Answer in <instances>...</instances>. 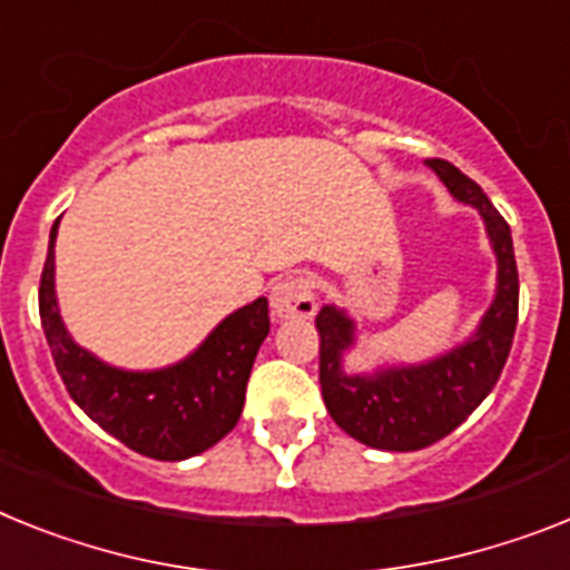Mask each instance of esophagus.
Instances as JSON below:
<instances>
[{"label": "esophagus", "instance_id": "34e87169", "mask_svg": "<svg viewBox=\"0 0 570 570\" xmlns=\"http://www.w3.org/2000/svg\"><path fill=\"white\" fill-rule=\"evenodd\" d=\"M272 313L277 318H313L318 309V298H315V286L309 277L304 275H289L284 281H277L272 286Z\"/></svg>", "mask_w": 570, "mask_h": 570}]
</instances>
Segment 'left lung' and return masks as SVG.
<instances>
[{"label":"left lung","mask_w":570,"mask_h":570,"mask_svg":"<svg viewBox=\"0 0 570 570\" xmlns=\"http://www.w3.org/2000/svg\"><path fill=\"white\" fill-rule=\"evenodd\" d=\"M458 203L472 205L484 219L492 255L499 263L495 298L481 315L475 333L452 351L417 365H382L371 374H347L344 353L356 344V322L336 304L315 315L322 336L318 380L330 417L342 432L382 452H414L438 443L470 417L495 389L519 318V272L513 237L481 185L443 159H429Z\"/></svg>","instance_id":"obj_1"}]
</instances>
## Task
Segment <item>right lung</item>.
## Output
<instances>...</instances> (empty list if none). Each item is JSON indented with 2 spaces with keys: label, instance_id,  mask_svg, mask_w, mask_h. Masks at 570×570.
I'll list each match as a JSON object with an SVG mask.
<instances>
[{
  "label": "right lung",
  "instance_id": "add662e5",
  "mask_svg": "<svg viewBox=\"0 0 570 570\" xmlns=\"http://www.w3.org/2000/svg\"><path fill=\"white\" fill-rule=\"evenodd\" d=\"M55 240L57 223L40 277V318L71 400L104 432L156 461H185L226 438L240 420L248 374L269 336V301L234 309L176 365L124 371L69 336L55 293Z\"/></svg>",
  "mask_w": 570,
  "mask_h": 570
}]
</instances>
